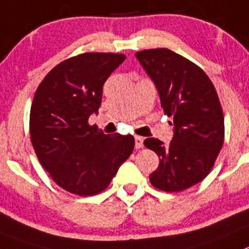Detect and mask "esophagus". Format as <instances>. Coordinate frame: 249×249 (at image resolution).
I'll return each mask as SVG.
<instances>
[{"instance_id":"34e87169","label":"esophagus","mask_w":249,"mask_h":249,"mask_svg":"<svg viewBox=\"0 0 249 249\" xmlns=\"http://www.w3.org/2000/svg\"><path fill=\"white\" fill-rule=\"evenodd\" d=\"M144 146V138L141 136H135V147L136 149H141Z\"/></svg>"}]
</instances>
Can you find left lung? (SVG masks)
Masks as SVG:
<instances>
[{"instance_id": "left-lung-1", "label": "left lung", "mask_w": 249, "mask_h": 249, "mask_svg": "<svg viewBox=\"0 0 249 249\" xmlns=\"http://www.w3.org/2000/svg\"><path fill=\"white\" fill-rule=\"evenodd\" d=\"M135 57L155 84L163 113L174 119L170 144L155 138L144 141L160 159L150 182L162 191H183L207 176L223 145L218 95L200 67L170 49H146Z\"/></svg>"}]
</instances>
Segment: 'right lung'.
<instances>
[{
	"label": "right lung",
	"instance_id": "right-lung-1",
	"mask_svg": "<svg viewBox=\"0 0 249 249\" xmlns=\"http://www.w3.org/2000/svg\"><path fill=\"white\" fill-rule=\"evenodd\" d=\"M124 54L84 53L69 58L37 88L30 134L37 158L58 186L79 196L104 191L131 155L133 135H105L89 125L102 104L103 86Z\"/></svg>",
	"mask_w": 249,
	"mask_h": 249
}]
</instances>
